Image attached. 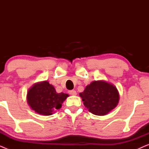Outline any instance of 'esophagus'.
Wrapping results in <instances>:
<instances>
[{
	"mask_svg": "<svg viewBox=\"0 0 149 149\" xmlns=\"http://www.w3.org/2000/svg\"><path fill=\"white\" fill-rule=\"evenodd\" d=\"M68 93L70 95H77V92H76V91H74V90H70L68 91Z\"/></svg>",
	"mask_w": 149,
	"mask_h": 149,
	"instance_id": "34e87169",
	"label": "esophagus"
}]
</instances>
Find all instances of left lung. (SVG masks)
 <instances>
[{
    "instance_id": "8db88e82",
    "label": "left lung",
    "mask_w": 149,
    "mask_h": 149,
    "mask_svg": "<svg viewBox=\"0 0 149 149\" xmlns=\"http://www.w3.org/2000/svg\"><path fill=\"white\" fill-rule=\"evenodd\" d=\"M79 95L88 111L99 116L107 115L115 109L119 100L117 88L104 81H93Z\"/></svg>"
}]
</instances>
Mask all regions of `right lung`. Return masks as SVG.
I'll return each instance as SVG.
<instances>
[{
	"mask_svg": "<svg viewBox=\"0 0 149 149\" xmlns=\"http://www.w3.org/2000/svg\"><path fill=\"white\" fill-rule=\"evenodd\" d=\"M68 94L57 93L48 81L34 85L28 91L27 100L31 109L40 115H51L60 109Z\"/></svg>",
	"mask_w": 149,
	"mask_h": 149,
	"instance_id": "1",
	"label": "right lung"
}]
</instances>
